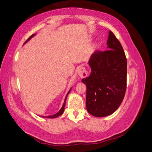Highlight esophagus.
Masks as SVG:
<instances>
[{"mask_svg": "<svg viewBox=\"0 0 152 152\" xmlns=\"http://www.w3.org/2000/svg\"><path fill=\"white\" fill-rule=\"evenodd\" d=\"M78 75L80 78H85L87 76V72L84 67H80L78 69Z\"/></svg>", "mask_w": 152, "mask_h": 152, "instance_id": "1", "label": "esophagus"}]
</instances>
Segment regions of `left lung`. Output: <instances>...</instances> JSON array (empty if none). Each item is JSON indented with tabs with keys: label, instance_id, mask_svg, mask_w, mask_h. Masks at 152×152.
<instances>
[{
	"label": "left lung",
	"instance_id": "1",
	"mask_svg": "<svg viewBox=\"0 0 152 152\" xmlns=\"http://www.w3.org/2000/svg\"><path fill=\"white\" fill-rule=\"evenodd\" d=\"M108 50H96L89 65V77L82 79L86 84V108L94 117L110 115L121 105L127 85V59L121 42L109 31Z\"/></svg>",
	"mask_w": 152,
	"mask_h": 152
}]
</instances>
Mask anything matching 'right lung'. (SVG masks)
Listing matches in <instances>:
<instances>
[{
  "instance_id": "add662e5",
  "label": "right lung",
  "mask_w": 152,
  "mask_h": 152,
  "mask_svg": "<svg viewBox=\"0 0 152 152\" xmlns=\"http://www.w3.org/2000/svg\"><path fill=\"white\" fill-rule=\"evenodd\" d=\"M35 35V34H33L32 35H31V36L30 37H29L28 39H27V40L26 41L25 43L27 42V41H28L31 38L33 37H34ZM70 90H71V89H70V91H69L68 92V93H67V94H66V97H65V101H64V103H63V106H62V107H61V108L60 109V110H59V111L58 113H56V114L53 115H49V116H46V117H42H42H45V118H56V117H59V116H60L61 115H62L63 113V112H64V110H65V103H66V100L67 96H68V94H69V93H70Z\"/></svg>"
}]
</instances>
